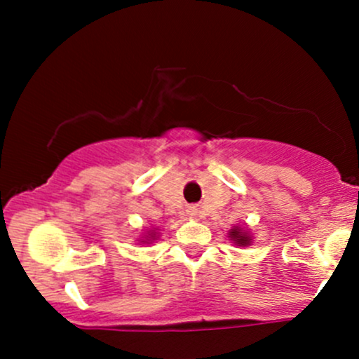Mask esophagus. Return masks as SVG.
I'll use <instances>...</instances> for the list:
<instances>
[{
    "label": "esophagus",
    "mask_w": 359,
    "mask_h": 359,
    "mask_svg": "<svg viewBox=\"0 0 359 359\" xmlns=\"http://www.w3.org/2000/svg\"><path fill=\"white\" fill-rule=\"evenodd\" d=\"M194 212H196V211H192V214H194Z\"/></svg>",
    "instance_id": "34e87169"
}]
</instances>
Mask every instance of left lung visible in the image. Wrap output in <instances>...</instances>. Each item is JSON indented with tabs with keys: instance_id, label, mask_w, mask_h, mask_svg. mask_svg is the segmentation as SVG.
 <instances>
[{
	"instance_id": "1",
	"label": "left lung",
	"mask_w": 359,
	"mask_h": 359,
	"mask_svg": "<svg viewBox=\"0 0 359 359\" xmlns=\"http://www.w3.org/2000/svg\"><path fill=\"white\" fill-rule=\"evenodd\" d=\"M231 240H233L234 243H236L238 246H246V245H250L248 234H243L238 228L231 229Z\"/></svg>"
}]
</instances>
